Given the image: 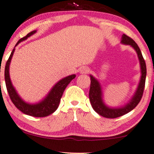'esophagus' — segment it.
Wrapping results in <instances>:
<instances>
[{
    "label": "esophagus",
    "mask_w": 154,
    "mask_h": 154,
    "mask_svg": "<svg viewBox=\"0 0 154 154\" xmlns=\"http://www.w3.org/2000/svg\"><path fill=\"white\" fill-rule=\"evenodd\" d=\"M89 71V68H88V67H82V68L80 69V72L82 74L87 73Z\"/></svg>",
    "instance_id": "esophagus-1"
}]
</instances>
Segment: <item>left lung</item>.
<instances>
[{"label": "left lung", "mask_w": 154, "mask_h": 154, "mask_svg": "<svg viewBox=\"0 0 154 154\" xmlns=\"http://www.w3.org/2000/svg\"><path fill=\"white\" fill-rule=\"evenodd\" d=\"M121 43L122 44L129 45L137 52L138 59H139L140 65L141 76L137 89H136L134 95L129 101V103L124 105V106L119 107V108H111V107H108V105H105L104 103V100L103 98V90H102V86L100 85V82L93 75H90L91 84L89 96L91 106H92L94 111L97 112L98 114L108 119H115L117 117L122 116L129 113L134 109L142 98L145 88V83H146V65L139 46L134 42V40L125 35V34H123V35H122Z\"/></svg>", "instance_id": "8db88e82"}]
</instances>
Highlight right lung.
<instances>
[{
    "label": "right lung",
    "instance_id": "right-lung-1",
    "mask_svg": "<svg viewBox=\"0 0 154 154\" xmlns=\"http://www.w3.org/2000/svg\"><path fill=\"white\" fill-rule=\"evenodd\" d=\"M36 32V30H33L32 32H29L27 35L25 37L22 38L18 41L17 44L15 45L14 48L12 50L11 55H10L9 58L7 60L6 64V67H5V82H6V89H7L8 93L9 94L10 98H11L12 103L14 105L18 108L20 111L25 113L26 115L32 116L34 117H45L47 116L57 109L59 105H60V99H61L63 94L65 91V88L67 86L70 84L72 79H75V75H68V76L63 78V79L60 80L55 85L51 88V89L47 94V95L42 100L38 102V103H34V104H31V103H26L20 97L18 93L15 88L14 87L13 84H12L11 79H10L9 75V65L11 63V60L12 57H13L14 52L15 51V47L20 44L22 41H25L27 39V38L30 37L33 34Z\"/></svg>",
    "mask_w": 154,
    "mask_h": 154
}]
</instances>
